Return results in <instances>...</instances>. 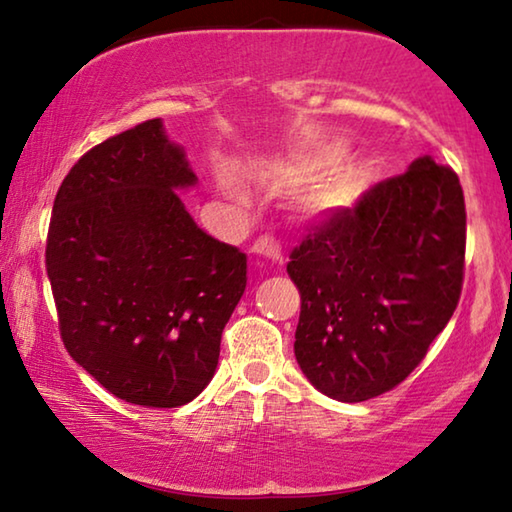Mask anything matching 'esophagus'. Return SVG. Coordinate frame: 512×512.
Returning a JSON list of instances; mask_svg holds the SVG:
<instances>
[{
  "label": "esophagus",
  "mask_w": 512,
  "mask_h": 512,
  "mask_svg": "<svg viewBox=\"0 0 512 512\" xmlns=\"http://www.w3.org/2000/svg\"><path fill=\"white\" fill-rule=\"evenodd\" d=\"M253 253L257 257H264V259H271V262H276V264H282L280 248L271 239H266V236H262V239H257L253 243Z\"/></svg>",
  "instance_id": "esophagus-1"
}]
</instances>
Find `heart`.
Instances as JSON below:
<instances>
[{
  "label": "heart",
  "instance_id": "b5f03b06",
  "mask_svg": "<svg viewBox=\"0 0 512 512\" xmlns=\"http://www.w3.org/2000/svg\"><path fill=\"white\" fill-rule=\"evenodd\" d=\"M322 165H324V163H322V160H319V158L299 156V158H292V160H289V163H285V170H287L289 174H294V177H310L312 172L322 170ZM227 190H230L232 195L241 197V193L232 186V183H227Z\"/></svg>",
  "mask_w": 512,
  "mask_h": 512
}]
</instances>
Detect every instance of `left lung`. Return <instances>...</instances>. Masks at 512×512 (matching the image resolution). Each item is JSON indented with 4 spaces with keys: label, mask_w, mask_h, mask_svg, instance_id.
I'll return each instance as SVG.
<instances>
[{
    "label": "left lung",
    "mask_w": 512,
    "mask_h": 512,
    "mask_svg": "<svg viewBox=\"0 0 512 512\" xmlns=\"http://www.w3.org/2000/svg\"><path fill=\"white\" fill-rule=\"evenodd\" d=\"M467 211L457 174L421 156L333 211L292 250L294 354L317 391L363 402L423 361L460 301Z\"/></svg>",
    "instance_id": "8db88e82"
}]
</instances>
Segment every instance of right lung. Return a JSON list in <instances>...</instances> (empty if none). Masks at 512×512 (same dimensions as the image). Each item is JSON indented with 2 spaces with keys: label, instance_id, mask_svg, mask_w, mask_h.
Instances as JSON below:
<instances>
[{
  "label": "right lung",
  "instance_id": "right-lung-1",
  "mask_svg": "<svg viewBox=\"0 0 512 512\" xmlns=\"http://www.w3.org/2000/svg\"><path fill=\"white\" fill-rule=\"evenodd\" d=\"M197 177L149 119L87 151L61 181L45 269L61 340L105 391L140 407L197 398L246 292V255L183 207Z\"/></svg>",
  "mask_w": 512,
  "mask_h": 512
}]
</instances>
